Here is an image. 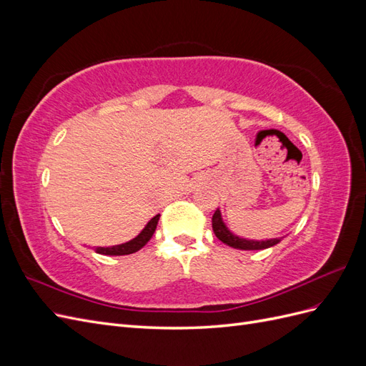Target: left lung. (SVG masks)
Listing matches in <instances>:
<instances>
[{
  "instance_id": "1",
  "label": "left lung",
  "mask_w": 366,
  "mask_h": 366,
  "mask_svg": "<svg viewBox=\"0 0 366 366\" xmlns=\"http://www.w3.org/2000/svg\"><path fill=\"white\" fill-rule=\"evenodd\" d=\"M212 229L215 232V237L223 241L224 244L239 249V250H262V249H269L274 244H278L281 241L280 238H273V239H265V241H253V239H244L239 238L237 235L232 234V232L224 226L223 219H221V212L217 209L215 214L212 217Z\"/></svg>"
}]
</instances>
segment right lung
I'll use <instances>...</instances> for the list:
<instances>
[{"label": "right lung", "mask_w": 366, "mask_h": 366, "mask_svg": "<svg viewBox=\"0 0 366 366\" xmlns=\"http://www.w3.org/2000/svg\"><path fill=\"white\" fill-rule=\"evenodd\" d=\"M159 218H160V215H156L154 218H151V221L145 226V229H143L134 239L125 242V244H119V246H113V247H97L96 252L102 253V254H129V253H134V252L140 250L151 239L154 232H156Z\"/></svg>", "instance_id": "1"}]
</instances>
